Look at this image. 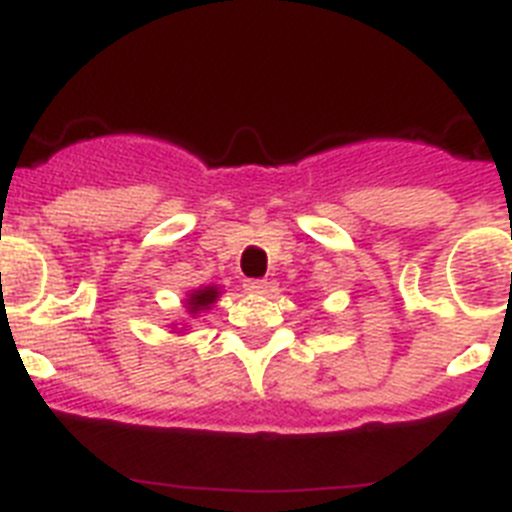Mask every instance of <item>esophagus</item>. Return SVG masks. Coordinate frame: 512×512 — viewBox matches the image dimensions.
Segmentation results:
<instances>
[{
  "instance_id": "esophagus-1",
  "label": "esophagus",
  "mask_w": 512,
  "mask_h": 512,
  "mask_svg": "<svg viewBox=\"0 0 512 512\" xmlns=\"http://www.w3.org/2000/svg\"><path fill=\"white\" fill-rule=\"evenodd\" d=\"M270 288V281H262V278H257V281H244V291L250 293H265Z\"/></svg>"
}]
</instances>
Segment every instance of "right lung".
I'll return each instance as SVG.
<instances>
[{"instance_id":"right-lung-1","label":"right lung","mask_w":512,"mask_h":512,"mask_svg":"<svg viewBox=\"0 0 512 512\" xmlns=\"http://www.w3.org/2000/svg\"><path fill=\"white\" fill-rule=\"evenodd\" d=\"M219 299V288L216 286H206V288H198V291L188 293V299H185V309L190 311V314H201V311L211 309L213 301Z\"/></svg>"}]
</instances>
